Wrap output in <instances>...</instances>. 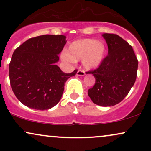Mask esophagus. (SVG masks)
<instances>
[{
  "label": "esophagus",
  "mask_w": 151,
  "mask_h": 151,
  "mask_svg": "<svg viewBox=\"0 0 151 151\" xmlns=\"http://www.w3.org/2000/svg\"><path fill=\"white\" fill-rule=\"evenodd\" d=\"M77 76H81V77H82V76L85 75V72H84V70H79L77 72Z\"/></svg>",
  "instance_id": "34e87169"
}]
</instances>
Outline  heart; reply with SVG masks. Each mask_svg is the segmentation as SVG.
Wrapping results in <instances>:
<instances>
[{
    "instance_id": "b5f03b06",
    "label": "heart",
    "mask_w": 151,
    "mask_h": 151,
    "mask_svg": "<svg viewBox=\"0 0 151 151\" xmlns=\"http://www.w3.org/2000/svg\"><path fill=\"white\" fill-rule=\"evenodd\" d=\"M106 46L102 42L95 39H81L72 42L64 52L62 58L64 61L74 62L81 60L82 65L86 70H93L99 66L104 58Z\"/></svg>"
}]
</instances>
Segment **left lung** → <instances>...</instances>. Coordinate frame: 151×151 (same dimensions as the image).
I'll use <instances>...</instances> for the list:
<instances>
[{
	"mask_svg": "<svg viewBox=\"0 0 151 151\" xmlns=\"http://www.w3.org/2000/svg\"><path fill=\"white\" fill-rule=\"evenodd\" d=\"M108 45V55L96 70L88 72L94 76V86L88 95L101 106L121 102L136 81L138 62L132 47L116 34L102 35Z\"/></svg>",
	"mask_w": 151,
	"mask_h": 151,
	"instance_id": "1",
	"label": "left lung"
}]
</instances>
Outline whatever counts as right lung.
Returning <instances> with one entry per match:
<instances>
[{
  "mask_svg": "<svg viewBox=\"0 0 151 151\" xmlns=\"http://www.w3.org/2000/svg\"><path fill=\"white\" fill-rule=\"evenodd\" d=\"M66 42L65 35H45L15 49L9 65L10 83L22 104L43 111L60 101L66 81L77 72L64 73L56 65Z\"/></svg>",
  "mask_w": 151,
  "mask_h": 151,
  "instance_id": "add662e5",
  "label": "right lung"
}]
</instances>
